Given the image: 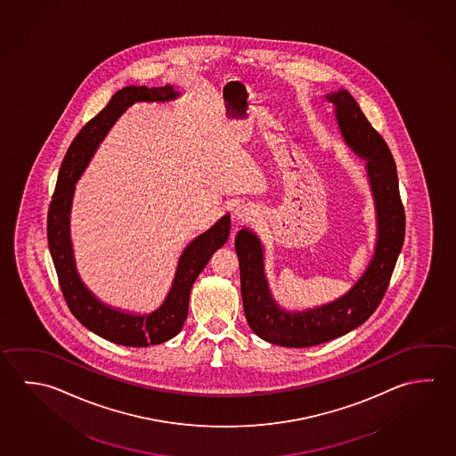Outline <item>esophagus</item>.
Masks as SVG:
<instances>
[{"label": "esophagus", "mask_w": 456, "mask_h": 456, "mask_svg": "<svg viewBox=\"0 0 456 456\" xmlns=\"http://www.w3.org/2000/svg\"><path fill=\"white\" fill-rule=\"evenodd\" d=\"M235 217L237 219H240V221H247L248 219V209L241 208V207H239V208L235 209Z\"/></svg>", "instance_id": "34e87169"}]
</instances>
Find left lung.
<instances>
[{"instance_id":"1","label":"left lung","mask_w":456,"mask_h":456,"mask_svg":"<svg viewBox=\"0 0 456 456\" xmlns=\"http://www.w3.org/2000/svg\"><path fill=\"white\" fill-rule=\"evenodd\" d=\"M327 99L335 104L336 120L346 144L367 160L378 224L375 255L346 295L314 309L288 312L272 297L264 273L261 241L249 229L237 233L235 251L248 325L264 341L285 347H312L360 327L381 303L405 239V209L389 147L346 89L327 94Z\"/></svg>"}]
</instances>
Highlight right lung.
Listing matches in <instances>:
<instances>
[{"label":"right lung","instance_id":"1","mask_svg":"<svg viewBox=\"0 0 456 456\" xmlns=\"http://www.w3.org/2000/svg\"><path fill=\"white\" fill-rule=\"evenodd\" d=\"M177 96L179 93L171 85L161 88L126 86L117 91L109 104L93 120H89L73 139L61 165L56 191L49 203V251L65 303L83 327L120 346L147 347L165 343L181 331L187 319L193 281L205 269L213 253L224 245L231 233V216L225 215L208 231L193 239L179 257L176 275L167 299L157 311L144 315L118 311L101 303L85 287L75 267L70 241V208L75 183L88 167L91 157L109 129L112 128L113 123L120 118L129 105L134 102H167Z\"/></svg>","mask_w":456,"mask_h":456}]
</instances>
